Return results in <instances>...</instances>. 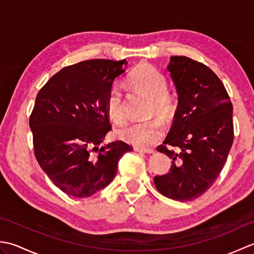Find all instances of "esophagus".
Returning a JSON list of instances; mask_svg holds the SVG:
<instances>
[{
  "label": "esophagus",
  "instance_id": "esophagus-1",
  "mask_svg": "<svg viewBox=\"0 0 254 254\" xmlns=\"http://www.w3.org/2000/svg\"><path fill=\"white\" fill-rule=\"evenodd\" d=\"M134 150L138 153H145V154H153L155 152L153 148H142V147H137V146L134 147Z\"/></svg>",
  "mask_w": 254,
  "mask_h": 254
}]
</instances>
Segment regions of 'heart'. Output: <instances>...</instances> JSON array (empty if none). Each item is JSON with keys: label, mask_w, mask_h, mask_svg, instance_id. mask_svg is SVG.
<instances>
[{"label": "heart", "mask_w": 254, "mask_h": 254, "mask_svg": "<svg viewBox=\"0 0 254 254\" xmlns=\"http://www.w3.org/2000/svg\"><path fill=\"white\" fill-rule=\"evenodd\" d=\"M128 82L134 88L150 97V113L168 121L174 113V101L167 94V79L163 73L147 63H142L133 69ZM106 109L108 117L117 124L126 121L123 97L117 85L112 86L107 97ZM119 138L137 147H149L160 141L164 135V124L159 119L144 122H134L118 131Z\"/></svg>", "instance_id": "1"}]
</instances>
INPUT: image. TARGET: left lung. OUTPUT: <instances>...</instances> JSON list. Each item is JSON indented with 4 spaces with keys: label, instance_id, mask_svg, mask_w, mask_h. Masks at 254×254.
I'll return each mask as SVG.
<instances>
[{
    "label": "left lung",
    "instance_id": "obj_1",
    "mask_svg": "<svg viewBox=\"0 0 254 254\" xmlns=\"http://www.w3.org/2000/svg\"><path fill=\"white\" fill-rule=\"evenodd\" d=\"M170 77L178 95L169 135L157 150L172 160L167 175L155 177L163 195L192 201L213 186L234 142L233 104L212 69L187 57H171Z\"/></svg>",
    "mask_w": 254,
    "mask_h": 254
}]
</instances>
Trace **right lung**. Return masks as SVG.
Masks as SVG:
<instances>
[{
  "mask_svg": "<svg viewBox=\"0 0 254 254\" xmlns=\"http://www.w3.org/2000/svg\"><path fill=\"white\" fill-rule=\"evenodd\" d=\"M127 64L94 59L66 66L36 97L29 119L36 159L68 195L87 197L110 185L119 159L132 150L122 141L98 147L111 128L108 94Z\"/></svg>",
  "mask_w": 254,
  "mask_h": 254,
  "instance_id": "obj_1",
  "label": "right lung"
}]
</instances>
